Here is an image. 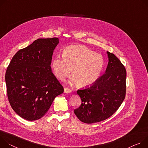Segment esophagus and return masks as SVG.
Masks as SVG:
<instances>
[{"label": "esophagus", "instance_id": "34e87169", "mask_svg": "<svg viewBox=\"0 0 148 148\" xmlns=\"http://www.w3.org/2000/svg\"><path fill=\"white\" fill-rule=\"evenodd\" d=\"M71 92H72V90H71V89L67 88H64V92L65 93H71Z\"/></svg>", "mask_w": 148, "mask_h": 148}]
</instances>
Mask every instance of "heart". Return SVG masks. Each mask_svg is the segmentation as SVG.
I'll return each instance as SVG.
<instances>
[{
	"label": "heart",
	"mask_w": 148,
	"mask_h": 148,
	"mask_svg": "<svg viewBox=\"0 0 148 148\" xmlns=\"http://www.w3.org/2000/svg\"><path fill=\"white\" fill-rule=\"evenodd\" d=\"M104 64L102 56L93 53L84 46H72L66 47L62 56L55 57L52 66L56 76L63 80L71 69V84L77 83L80 87L90 86L99 77Z\"/></svg>",
	"instance_id": "heart-1"
}]
</instances>
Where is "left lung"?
I'll return each instance as SVG.
<instances>
[{"label": "left lung", "instance_id": "left-lung-1", "mask_svg": "<svg viewBox=\"0 0 148 148\" xmlns=\"http://www.w3.org/2000/svg\"><path fill=\"white\" fill-rule=\"evenodd\" d=\"M107 54L109 62L105 73L90 86L77 91L82 103L74 113L86 123L108 119L118 109L125 97L126 69L115 55L109 52Z\"/></svg>", "mask_w": 148, "mask_h": 148}]
</instances>
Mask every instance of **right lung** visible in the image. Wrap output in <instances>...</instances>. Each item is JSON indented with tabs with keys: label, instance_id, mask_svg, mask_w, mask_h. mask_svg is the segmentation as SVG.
<instances>
[{
	"label": "right lung",
	"instance_id": "right-lung-1",
	"mask_svg": "<svg viewBox=\"0 0 148 148\" xmlns=\"http://www.w3.org/2000/svg\"><path fill=\"white\" fill-rule=\"evenodd\" d=\"M58 38L38 39L12 59L5 75L7 93L13 110L29 121L42 118L63 88L51 64Z\"/></svg>",
	"mask_w": 148,
	"mask_h": 148
}]
</instances>
